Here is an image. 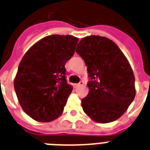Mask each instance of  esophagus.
Listing matches in <instances>:
<instances>
[{
  "label": "esophagus",
  "mask_w": 150,
  "mask_h": 150,
  "mask_svg": "<svg viewBox=\"0 0 150 150\" xmlns=\"http://www.w3.org/2000/svg\"><path fill=\"white\" fill-rule=\"evenodd\" d=\"M83 85H84V81H81L79 84H76V85H75V86H76V87H79V86H82Z\"/></svg>",
  "instance_id": "1"
}]
</instances>
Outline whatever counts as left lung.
<instances>
[{
  "instance_id": "obj_1",
  "label": "left lung",
  "mask_w": 150,
  "mask_h": 150,
  "mask_svg": "<svg viewBox=\"0 0 150 150\" xmlns=\"http://www.w3.org/2000/svg\"><path fill=\"white\" fill-rule=\"evenodd\" d=\"M76 52L85 61L90 77L88 94L81 99L86 115L98 123L121 117L136 96L135 76L129 61L108 38H83Z\"/></svg>"
}]
</instances>
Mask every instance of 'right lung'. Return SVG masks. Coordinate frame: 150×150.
<instances>
[{"label": "right lung", "mask_w": 150, "mask_h": 150, "mask_svg": "<svg viewBox=\"0 0 150 150\" xmlns=\"http://www.w3.org/2000/svg\"><path fill=\"white\" fill-rule=\"evenodd\" d=\"M78 41L71 35H48L23 56L14 87L21 106L33 119L48 122L62 114L72 91L66 81L64 65L75 53Z\"/></svg>", "instance_id": "obj_1"}]
</instances>
